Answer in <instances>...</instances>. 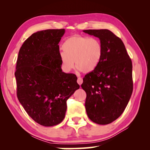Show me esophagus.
Listing matches in <instances>:
<instances>
[{
	"label": "esophagus",
	"instance_id": "1",
	"mask_svg": "<svg viewBox=\"0 0 150 150\" xmlns=\"http://www.w3.org/2000/svg\"><path fill=\"white\" fill-rule=\"evenodd\" d=\"M77 83H78V84L79 85H81V84H82V83H83V79H82V78L79 77V78L77 79Z\"/></svg>",
	"mask_w": 150,
	"mask_h": 150
}]
</instances>
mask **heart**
I'll use <instances>...</instances> for the list:
<instances>
[{"label": "heart", "mask_w": 150, "mask_h": 150, "mask_svg": "<svg viewBox=\"0 0 150 150\" xmlns=\"http://www.w3.org/2000/svg\"><path fill=\"white\" fill-rule=\"evenodd\" d=\"M59 55L63 70L69 73L75 67L79 71L88 73L98 67L103 56V45L96 38L75 35L69 38L62 45ZM75 63H74V62Z\"/></svg>", "instance_id": "b5f03b06"}]
</instances>
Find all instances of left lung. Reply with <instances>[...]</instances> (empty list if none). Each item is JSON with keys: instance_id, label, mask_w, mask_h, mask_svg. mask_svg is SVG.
I'll return each mask as SVG.
<instances>
[{"instance_id": "1", "label": "left lung", "mask_w": 150, "mask_h": 150, "mask_svg": "<svg viewBox=\"0 0 150 150\" xmlns=\"http://www.w3.org/2000/svg\"><path fill=\"white\" fill-rule=\"evenodd\" d=\"M98 38L103 56L95 70L85 76L81 87L87 93L88 117L101 125L116 120L125 110L133 91L132 63L122 41L110 30H85Z\"/></svg>"}]
</instances>
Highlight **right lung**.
Here are the masks:
<instances>
[{
  "label": "right lung",
  "instance_id": "add662e5",
  "mask_svg": "<svg viewBox=\"0 0 150 150\" xmlns=\"http://www.w3.org/2000/svg\"><path fill=\"white\" fill-rule=\"evenodd\" d=\"M65 29L32 34L20 47L16 62L17 96L30 117L44 126L62 122L67 100L79 88L77 78L62 71L59 42Z\"/></svg>",
  "mask_w": 150,
  "mask_h": 150
}]
</instances>
